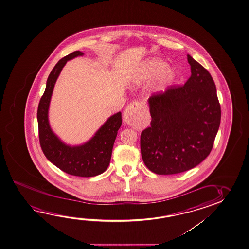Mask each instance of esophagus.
<instances>
[{
	"instance_id": "34e87169",
	"label": "esophagus",
	"mask_w": 249,
	"mask_h": 249,
	"mask_svg": "<svg viewBox=\"0 0 249 249\" xmlns=\"http://www.w3.org/2000/svg\"><path fill=\"white\" fill-rule=\"evenodd\" d=\"M144 110L145 107L143 102H134L126 107V110L123 114V117L126 123H132L138 119Z\"/></svg>"
}]
</instances>
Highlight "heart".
Wrapping results in <instances>:
<instances>
[{
  "mask_svg": "<svg viewBox=\"0 0 249 249\" xmlns=\"http://www.w3.org/2000/svg\"><path fill=\"white\" fill-rule=\"evenodd\" d=\"M167 66V62L160 59H153L148 61L141 69V72L138 73L135 82L137 84L146 82L148 80L155 79L160 75L157 84V88L159 90H162L168 87L175 78L173 71L171 69H166Z\"/></svg>",
  "mask_w": 249,
  "mask_h": 249,
  "instance_id": "obj_1",
  "label": "heart"
}]
</instances>
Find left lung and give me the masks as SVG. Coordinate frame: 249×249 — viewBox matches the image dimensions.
<instances>
[{"label": "left lung", "mask_w": 249, "mask_h": 249, "mask_svg": "<svg viewBox=\"0 0 249 249\" xmlns=\"http://www.w3.org/2000/svg\"><path fill=\"white\" fill-rule=\"evenodd\" d=\"M191 76L148 99L151 126L141 133V156L153 173L191 170L213 149L221 121L216 86L210 72L188 54Z\"/></svg>", "instance_id": "left-lung-1"}]
</instances>
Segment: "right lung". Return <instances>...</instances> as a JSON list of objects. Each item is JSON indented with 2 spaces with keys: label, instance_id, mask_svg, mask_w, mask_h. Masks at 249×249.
Segmentation results:
<instances>
[{
  "label": "right lung",
  "instance_id": "right-lung-1",
  "mask_svg": "<svg viewBox=\"0 0 249 249\" xmlns=\"http://www.w3.org/2000/svg\"><path fill=\"white\" fill-rule=\"evenodd\" d=\"M83 54L80 51H74L61 59L52 69L38 105L37 123L40 145L48 160L69 175L91 177L104 173L108 167L117 131L122 126V113L111 115L90 141L75 146L66 144L54 134L48 118L51 96L58 76L67 61Z\"/></svg>",
  "mask_w": 249,
  "mask_h": 249
}]
</instances>
